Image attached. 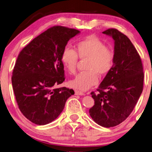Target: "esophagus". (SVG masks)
Listing matches in <instances>:
<instances>
[{
    "label": "esophagus",
    "instance_id": "obj_1",
    "mask_svg": "<svg viewBox=\"0 0 152 152\" xmlns=\"http://www.w3.org/2000/svg\"><path fill=\"white\" fill-rule=\"evenodd\" d=\"M75 95H85V93L81 92V91H75Z\"/></svg>",
    "mask_w": 152,
    "mask_h": 152
}]
</instances>
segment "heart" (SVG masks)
<instances>
[{"instance_id": "heart-1", "label": "heart", "mask_w": 152, "mask_h": 152, "mask_svg": "<svg viewBox=\"0 0 152 152\" xmlns=\"http://www.w3.org/2000/svg\"><path fill=\"white\" fill-rule=\"evenodd\" d=\"M78 57L81 59H88L86 69L69 81L72 88L86 91L97 85L99 74L105 76L112 70L114 64V53L106 47L105 43L95 36H89L76 43L75 50L64 48L61 55V61L69 74L75 73Z\"/></svg>"}]
</instances>
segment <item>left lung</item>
Masks as SVG:
<instances>
[{
    "instance_id": "8db88e82",
    "label": "left lung",
    "mask_w": 152,
    "mask_h": 152,
    "mask_svg": "<svg viewBox=\"0 0 152 152\" xmlns=\"http://www.w3.org/2000/svg\"><path fill=\"white\" fill-rule=\"evenodd\" d=\"M114 40V64L91 93L95 105L89 114L96 123L110 128L124 121L133 110L143 91V70L140 56L129 38L116 29L102 32Z\"/></svg>"
}]
</instances>
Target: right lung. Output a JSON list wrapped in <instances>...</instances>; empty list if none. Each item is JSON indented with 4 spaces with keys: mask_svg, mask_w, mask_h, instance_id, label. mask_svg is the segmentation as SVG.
<instances>
[{
    "mask_svg": "<svg viewBox=\"0 0 152 152\" xmlns=\"http://www.w3.org/2000/svg\"><path fill=\"white\" fill-rule=\"evenodd\" d=\"M80 31L53 26L21 50L11 78L16 102L26 118L38 125L50 123L63 111L73 89L55 88L65 80L61 55Z\"/></svg>",
    "mask_w": 152,
    "mask_h": 152,
    "instance_id": "add662e5",
    "label": "right lung"
}]
</instances>
